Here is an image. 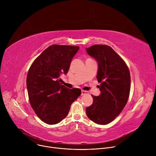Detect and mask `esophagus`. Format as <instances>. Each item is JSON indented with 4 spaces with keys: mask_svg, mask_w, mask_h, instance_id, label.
<instances>
[{
    "mask_svg": "<svg viewBox=\"0 0 156 156\" xmlns=\"http://www.w3.org/2000/svg\"><path fill=\"white\" fill-rule=\"evenodd\" d=\"M88 94V91H84V90L81 91V96H83V95H85V94Z\"/></svg>",
    "mask_w": 156,
    "mask_h": 156,
    "instance_id": "34e87169",
    "label": "esophagus"
}]
</instances>
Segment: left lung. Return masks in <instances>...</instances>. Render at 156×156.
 I'll return each instance as SVG.
<instances>
[{
  "label": "left lung",
  "instance_id": "left-lung-1",
  "mask_svg": "<svg viewBox=\"0 0 156 156\" xmlns=\"http://www.w3.org/2000/svg\"><path fill=\"white\" fill-rule=\"evenodd\" d=\"M87 54L98 62L97 79L101 94L91 95L93 102L86 108L87 117L96 123L107 125L123 110L128 100L131 77L122 57L107 45L95 44L87 48Z\"/></svg>",
  "mask_w": 156,
  "mask_h": 156
}]
</instances>
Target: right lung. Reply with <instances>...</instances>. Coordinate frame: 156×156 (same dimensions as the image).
Listing matches in <instances>:
<instances>
[{"label": "right lung", "mask_w": 156, "mask_h": 156, "mask_svg": "<svg viewBox=\"0 0 156 156\" xmlns=\"http://www.w3.org/2000/svg\"><path fill=\"white\" fill-rule=\"evenodd\" d=\"M78 46L54 44L44 50L28 70L27 86L29 101L37 116L49 125L67 116L72 104L81 95L79 88L62 85L60 75L66 74Z\"/></svg>", "instance_id": "obj_1"}]
</instances>
